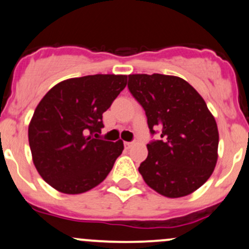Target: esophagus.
<instances>
[{
	"label": "esophagus",
	"mask_w": 249,
	"mask_h": 249,
	"mask_svg": "<svg viewBox=\"0 0 249 249\" xmlns=\"http://www.w3.org/2000/svg\"><path fill=\"white\" fill-rule=\"evenodd\" d=\"M124 147L126 148V149H129V148L132 147V142H124Z\"/></svg>",
	"instance_id": "1"
}]
</instances>
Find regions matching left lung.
<instances>
[{
    "mask_svg": "<svg viewBox=\"0 0 249 249\" xmlns=\"http://www.w3.org/2000/svg\"><path fill=\"white\" fill-rule=\"evenodd\" d=\"M130 92L143 107L152 135L139 171L166 197L192 194L211 177L218 159L217 123L201 95L179 77L130 74Z\"/></svg>",
    "mask_w": 249,
    "mask_h": 249,
    "instance_id": "obj_1",
    "label": "left lung"
}]
</instances>
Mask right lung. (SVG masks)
<instances>
[{
	"mask_svg": "<svg viewBox=\"0 0 249 249\" xmlns=\"http://www.w3.org/2000/svg\"><path fill=\"white\" fill-rule=\"evenodd\" d=\"M126 82L123 74L71 78L41 100L29 125V143L37 171L54 189L85 193L110 172L124 144L100 139L102 114Z\"/></svg>",
	"mask_w": 249,
	"mask_h": 249,
	"instance_id": "add662e5",
	"label": "right lung"
}]
</instances>
